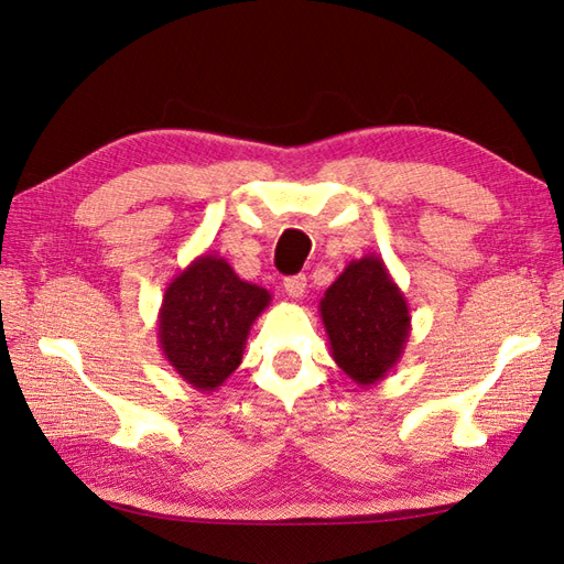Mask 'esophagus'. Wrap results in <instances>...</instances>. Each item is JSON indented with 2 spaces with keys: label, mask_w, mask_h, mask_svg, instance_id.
I'll list each match as a JSON object with an SVG mask.
<instances>
[{
  "label": "esophagus",
  "mask_w": 564,
  "mask_h": 564,
  "mask_svg": "<svg viewBox=\"0 0 564 564\" xmlns=\"http://www.w3.org/2000/svg\"><path fill=\"white\" fill-rule=\"evenodd\" d=\"M284 292L290 299H301L306 292V278L304 274H294V278L284 280Z\"/></svg>",
  "instance_id": "obj_1"
}]
</instances>
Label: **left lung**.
Segmentation results:
<instances>
[{"label": "left lung", "instance_id": "left-lung-1", "mask_svg": "<svg viewBox=\"0 0 564 564\" xmlns=\"http://www.w3.org/2000/svg\"><path fill=\"white\" fill-rule=\"evenodd\" d=\"M318 308L333 359L356 386H378L400 364L411 335V313L380 256L351 260L327 286Z\"/></svg>", "mask_w": 564, "mask_h": 564}]
</instances>
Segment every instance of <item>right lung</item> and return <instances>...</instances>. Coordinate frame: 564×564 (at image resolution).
<instances>
[{
	"label": "right lung",
	"instance_id": "add662e5",
	"mask_svg": "<svg viewBox=\"0 0 564 564\" xmlns=\"http://www.w3.org/2000/svg\"><path fill=\"white\" fill-rule=\"evenodd\" d=\"M270 292L243 282L225 258L203 253L167 284L158 313L164 359L191 388L210 394L243 359L251 325Z\"/></svg>",
	"mask_w": 564,
	"mask_h": 564
}]
</instances>
